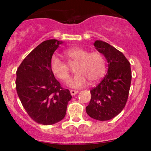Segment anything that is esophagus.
Masks as SVG:
<instances>
[{
  "instance_id": "1",
  "label": "esophagus",
  "mask_w": 151,
  "mask_h": 151,
  "mask_svg": "<svg viewBox=\"0 0 151 151\" xmlns=\"http://www.w3.org/2000/svg\"><path fill=\"white\" fill-rule=\"evenodd\" d=\"M78 91H76V90H71L70 91V93H71V96H74V95L78 93Z\"/></svg>"
}]
</instances>
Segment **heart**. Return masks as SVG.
<instances>
[{"label":"heart","instance_id":"heart-1","mask_svg":"<svg viewBox=\"0 0 151 151\" xmlns=\"http://www.w3.org/2000/svg\"><path fill=\"white\" fill-rule=\"evenodd\" d=\"M64 55L70 65L77 64L76 71L78 73L69 82L71 87H83L87 84L88 80L91 82L98 81L106 73V59L100 51L90 52L87 49L75 47L65 51ZM50 69L53 75L61 81L66 82L69 79V67L57 55L51 57Z\"/></svg>","mask_w":151,"mask_h":151}]
</instances>
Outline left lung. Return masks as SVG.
Listing matches in <instances>:
<instances>
[{
    "label": "left lung",
    "mask_w": 151,
    "mask_h": 151,
    "mask_svg": "<svg viewBox=\"0 0 151 151\" xmlns=\"http://www.w3.org/2000/svg\"><path fill=\"white\" fill-rule=\"evenodd\" d=\"M93 45L106 58L109 69L102 81L90 91L91 98L86 112L97 120H109L127 104L132 78L131 64L121 51L108 43L96 40Z\"/></svg>",
    "instance_id": "obj_1"
}]
</instances>
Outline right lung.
<instances>
[{
  "instance_id": "obj_1",
  "label": "right lung",
  "mask_w": 151,
  "mask_h": 151,
  "mask_svg": "<svg viewBox=\"0 0 151 151\" xmlns=\"http://www.w3.org/2000/svg\"><path fill=\"white\" fill-rule=\"evenodd\" d=\"M62 42L45 40L23 60L16 71V88L24 109L36 122L51 125L66 115L71 96L50 69L51 57Z\"/></svg>"
}]
</instances>
